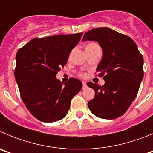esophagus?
<instances>
[{
	"label": "esophagus",
	"instance_id": "1",
	"mask_svg": "<svg viewBox=\"0 0 153 153\" xmlns=\"http://www.w3.org/2000/svg\"><path fill=\"white\" fill-rule=\"evenodd\" d=\"M86 87H87V86H86V83H85V82H83V89L84 90V89H86Z\"/></svg>",
	"mask_w": 153,
	"mask_h": 153
}]
</instances>
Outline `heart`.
Masks as SVG:
<instances>
[{
	"instance_id": "1",
	"label": "heart",
	"mask_w": 153,
	"mask_h": 153,
	"mask_svg": "<svg viewBox=\"0 0 153 153\" xmlns=\"http://www.w3.org/2000/svg\"><path fill=\"white\" fill-rule=\"evenodd\" d=\"M99 47V46L97 44H95V43H90V44H88L86 46V50L90 49V48H93V47Z\"/></svg>"
}]
</instances>
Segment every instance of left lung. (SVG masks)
I'll use <instances>...</instances> for the list:
<instances>
[{"label":"left lung","instance_id":"1","mask_svg":"<svg viewBox=\"0 0 153 153\" xmlns=\"http://www.w3.org/2000/svg\"><path fill=\"white\" fill-rule=\"evenodd\" d=\"M97 41L103 56L97 67L103 77V86L87 83L95 91L88 102L91 113L99 118L113 120L129 109L137 95L143 79V57L136 44L129 36L108 27L95 28L86 32L83 41Z\"/></svg>","mask_w":153,"mask_h":153}]
</instances>
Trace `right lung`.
<instances>
[{
    "instance_id": "add662e5",
    "label": "right lung",
    "mask_w": 153,
    "mask_h": 153,
    "mask_svg": "<svg viewBox=\"0 0 153 153\" xmlns=\"http://www.w3.org/2000/svg\"><path fill=\"white\" fill-rule=\"evenodd\" d=\"M82 35L33 38L17 51L14 76L21 99L30 113L41 122L64 118L71 100L82 89L79 79L71 78L63 84L56 76Z\"/></svg>"
}]
</instances>
